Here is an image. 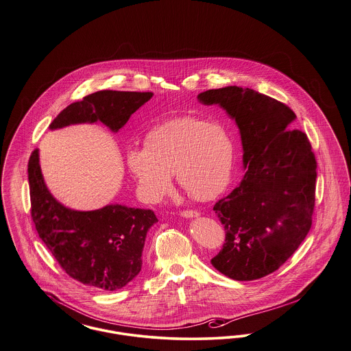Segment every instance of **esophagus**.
<instances>
[{
    "mask_svg": "<svg viewBox=\"0 0 351 351\" xmlns=\"http://www.w3.org/2000/svg\"><path fill=\"white\" fill-rule=\"evenodd\" d=\"M200 213L197 212V210H182L180 212V216H183L185 218H191V217H197Z\"/></svg>",
    "mask_w": 351,
    "mask_h": 351,
    "instance_id": "esophagus-1",
    "label": "esophagus"
}]
</instances>
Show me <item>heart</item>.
<instances>
[{
	"mask_svg": "<svg viewBox=\"0 0 351 351\" xmlns=\"http://www.w3.org/2000/svg\"><path fill=\"white\" fill-rule=\"evenodd\" d=\"M233 159V138L226 128L199 117L159 123L146 134L145 146L126 152L139 193L151 202L169 191L172 172L192 199L216 197L229 183Z\"/></svg>",
	"mask_w": 351,
	"mask_h": 351,
	"instance_id": "heart-1",
	"label": "heart"
}]
</instances>
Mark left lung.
Instances as JSON below:
<instances>
[{"instance_id": "1", "label": "left lung", "mask_w": 351, "mask_h": 351, "mask_svg": "<svg viewBox=\"0 0 351 351\" xmlns=\"http://www.w3.org/2000/svg\"><path fill=\"white\" fill-rule=\"evenodd\" d=\"M235 119L246 173L213 210L225 243L210 261L228 278L247 282L272 274L298 250L312 226L317 162L306 134L289 130L291 108L250 88L202 92Z\"/></svg>"}]
</instances>
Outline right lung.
<instances>
[{"label":"right lung","instance_id":"right-lung-1","mask_svg":"<svg viewBox=\"0 0 351 351\" xmlns=\"http://www.w3.org/2000/svg\"><path fill=\"white\" fill-rule=\"evenodd\" d=\"M152 95L119 90L88 95L63 109L50 129L100 121L116 133ZM27 173L35 229L66 274L102 291H116L132 282L142 268L146 234L158 222L154 212L118 204L90 212L68 209L49 192L38 149L32 152Z\"/></svg>","mask_w":351,"mask_h":351}]
</instances>
